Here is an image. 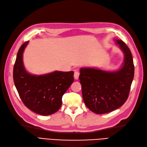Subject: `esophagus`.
<instances>
[{"label":"esophagus","instance_id":"1","mask_svg":"<svg viewBox=\"0 0 147 147\" xmlns=\"http://www.w3.org/2000/svg\"><path fill=\"white\" fill-rule=\"evenodd\" d=\"M79 76H80V73L78 71H75L74 74V78L75 80H78L79 78Z\"/></svg>","mask_w":147,"mask_h":147}]
</instances>
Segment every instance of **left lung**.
Wrapping results in <instances>:
<instances>
[{
	"label": "left lung",
	"mask_w": 147,
	"mask_h": 147,
	"mask_svg": "<svg viewBox=\"0 0 147 147\" xmlns=\"http://www.w3.org/2000/svg\"><path fill=\"white\" fill-rule=\"evenodd\" d=\"M124 54V61L118 71H107L91 67L80 69L79 79L85 105L96 114L114 111L128 99L134 77L131 53L121 40L116 39Z\"/></svg>",
	"instance_id": "1"
}]
</instances>
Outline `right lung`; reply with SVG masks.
<instances>
[{
    "label": "right lung",
    "instance_id": "1",
    "mask_svg": "<svg viewBox=\"0 0 147 147\" xmlns=\"http://www.w3.org/2000/svg\"><path fill=\"white\" fill-rule=\"evenodd\" d=\"M28 43H24L17 54L13 70V82L27 108L40 115H52L61 108L63 94L74 81V72L55 71L39 76L27 73L22 55Z\"/></svg>",
    "mask_w": 147,
    "mask_h": 147
}]
</instances>
